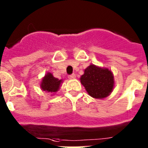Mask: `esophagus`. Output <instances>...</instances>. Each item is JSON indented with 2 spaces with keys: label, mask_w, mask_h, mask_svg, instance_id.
<instances>
[{
  "label": "esophagus",
  "mask_w": 148,
  "mask_h": 148,
  "mask_svg": "<svg viewBox=\"0 0 148 148\" xmlns=\"http://www.w3.org/2000/svg\"><path fill=\"white\" fill-rule=\"evenodd\" d=\"M68 78H70V79H73V78H75V73H73L71 75H68Z\"/></svg>",
  "instance_id": "34e87169"
}]
</instances>
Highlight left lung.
<instances>
[{"label": "left lung", "mask_w": 148, "mask_h": 148, "mask_svg": "<svg viewBox=\"0 0 148 148\" xmlns=\"http://www.w3.org/2000/svg\"><path fill=\"white\" fill-rule=\"evenodd\" d=\"M81 83L85 87L90 96L103 99L110 94L114 86L113 74L108 69L90 65L84 70L80 78Z\"/></svg>", "instance_id": "left-lung-1"}]
</instances>
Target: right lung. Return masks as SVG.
<instances>
[{"instance_id":"obj_1","label":"right lung","mask_w":148,"mask_h":148,"mask_svg":"<svg viewBox=\"0 0 148 148\" xmlns=\"http://www.w3.org/2000/svg\"><path fill=\"white\" fill-rule=\"evenodd\" d=\"M61 82V80H58V78H55L51 73H47L43 78L40 86L44 91L55 92L59 89Z\"/></svg>"}]
</instances>
